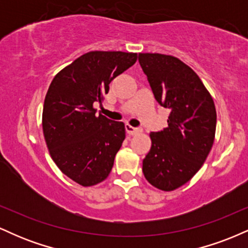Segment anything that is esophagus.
I'll return each mask as SVG.
<instances>
[{
  "instance_id": "obj_1",
  "label": "esophagus",
  "mask_w": 248,
  "mask_h": 248,
  "mask_svg": "<svg viewBox=\"0 0 248 248\" xmlns=\"http://www.w3.org/2000/svg\"><path fill=\"white\" fill-rule=\"evenodd\" d=\"M126 132L129 134V135H136V134L141 133V129L140 128H135L130 126V124H126Z\"/></svg>"
}]
</instances>
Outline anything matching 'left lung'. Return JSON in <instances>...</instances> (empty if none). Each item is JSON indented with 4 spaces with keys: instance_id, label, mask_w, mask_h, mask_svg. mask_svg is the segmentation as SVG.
<instances>
[{
    "instance_id": "left-lung-1",
    "label": "left lung",
    "mask_w": 248,
    "mask_h": 248,
    "mask_svg": "<svg viewBox=\"0 0 248 248\" xmlns=\"http://www.w3.org/2000/svg\"><path fill=\"white\" fill-rule=\"evenodd\" d=\"M156 101L169 108L168 127L150 133L142 171L152 186L171 191L190 181L215 141V102L191 67L172 56L139 53Z\"/></svg>"
}]
</instances>
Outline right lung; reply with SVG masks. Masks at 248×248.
<instances>
[{"label": "right lung", "instance_id": "1", "mask_svg": "<svg viewBox=\"0 0 248 248\" xmlns=\"http://www.w3.org/2000/svg\"><path fill=\"white\" fill-rule=\"evenodd\" d=\"M138 55L91 51L53 78L43 107V133L51 157L62 173L82 186L107 178L126 138L124 122L96 115L109 84L135 64Z\"/></svg>", "mask_w": 248, "mask_h": 248}]
</instances>
